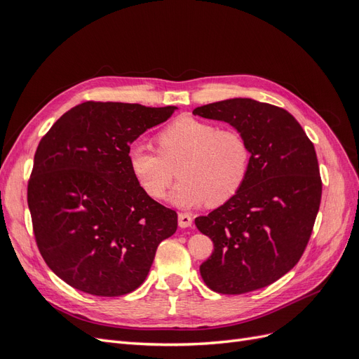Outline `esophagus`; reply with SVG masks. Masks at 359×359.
I'll use <instances>...</instances> for the list:
<instances>
[{"label": "esophagus", "instance_id": "obj_1", "mask_svg": "<svg viewBox=\"0 0 359 359\" xmlns=\"http://www.w3.org/2000/svg\"><path fill=\"white\" fill-rule=\"evenodd\" d=\"M193 223V217L189 212H180L178 214V224L180 227H190Z\"/></svg>", "mask_w": 359, "mask_h": 359}]
</instances>
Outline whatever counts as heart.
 Here are the masks:
<instances>
[{"mask_svg": "<svg viewBox=\"0 0 359 359\" xmlns=\"http://www.w3.org/2000/svg\"><path fill=\"white\" fill-rule=\"evenodd\" d=\"M127 158L140 187L154 199L165 198L180 165L182 180L170 199L181 206H198L232 199L247 180L252 154L236 130L181 116L158 133L157 151L137 142L128 148Z\"/></svg>", "mask_w": 359, "mask_h": 359, "instance_id": "heart-1", "label": "heart"}]
</instances>
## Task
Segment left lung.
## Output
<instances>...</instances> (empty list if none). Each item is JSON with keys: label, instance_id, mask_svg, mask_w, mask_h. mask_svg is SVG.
I'll return each mask as SVG.
<instances>
[{"label": "left lung", "instance_id": "1", "mask_svg": "<svg viewBox=\"0 0 359 359\" xmlns=\"http://www.w3.org/2000/svg\"><path fill=\"white\" fill-rule=\"evenodd\" d=\"M193 114L229 123L252 154L241 190L194 219L214 244L201 276L224 295L262 289L289 273L309 244L322 198L314 145L295 118L269 103L229 99Z\"/></svg>", "mask_w": 359, "mask_h": 359}]
</instances>
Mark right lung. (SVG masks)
Returning a JSON list of instances; mask_svg holds the SVG:
<instances>
[{"mask_svg":"<svg viewBox=\"0 0 359 359\" xmlns=\"http://www.w3.org/2000/svg\"><path fill=\"white\" fill-rule=\"evenodd\" d=\"M175 106L85 102L41 137L28 208L41 257L72 287L121 297L144 283L177 212L151 199L128 166L130 144Z\"/></svg>","mask_w":359,"mask_h":359,"instance_id":"right-lung-1","label":"right lung"}]
</instances>
